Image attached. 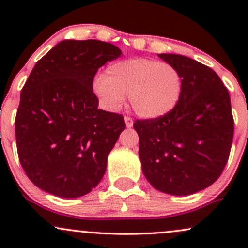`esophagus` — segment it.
Returning <instances> with one entry per match:
<instances>
[{"label":"esophagus","mask_w":248,"mask_h":248,"mask_svg":"<svg viewBox=\"0 0 248 248\" xmlns=\"http://www.w3.org/2000/svg\"><path fill=\"white\" fill-rule=\"evenodd\" d=\"M124 122H126V126L128 128L133 127V119L130 116H124Z\"/></svg>","instance_id":"1"}]
</instances>
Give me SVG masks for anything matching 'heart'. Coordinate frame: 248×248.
Here are the masks:
<instances>
[{"instance_id":"heart-1","label":"heart","mask_w":248,"mask_h":248,"mask_svg":"<svg viewBox=\"0 0 248 248\" xmlns=\"http://www.w3.org/2000/svg\"><path fill=\"white\" fill-rule=\"evenodd\" d=\"M95 95L106 109H119L126 95L134 112L143 119H158L178 104L182 77L168 62L130 58L108 65L93 84Z\"/></svg>"}]
</instances>
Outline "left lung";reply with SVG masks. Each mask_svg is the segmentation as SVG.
Instances as JSON below:
<instances>
[{
	"instance_id": "1",
	"label": "left lung",
	"mask_w": 248,
	"mask_h": 248,
	"mask_svg": "<svg viewBox=\"0 0 248 248\" xmlns=\"http://www.w3.org/2000/svg\"><path fill=\"white\" fill-rule=\"evenodd\" d=\"M182 77L178 104L158 119L136 120L142 171L158 191L186 196L215 183L233 141L231 99L219 76L181 55L161 53Z\"/></svg>"
}]
</instances>
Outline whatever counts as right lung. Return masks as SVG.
<instances>
[{"label": "right lung", "mask_w": 248, "mask_h": 248, "mask_svg": "<svg viewBox=\"0 0 248 248\" xmlns=\"http://www.w3.org/2000/svg\"><path fill=\"white\" fill-rule=\"evenodd\" d=\"M120 56L110 43L66 39L36 62L22 88L15 132L19 162L39 189L77 198L104 177L126 124L122 115L99 109L93 79Z\"/></svg>", "instance_id": "add662e5"}]
</instances>
